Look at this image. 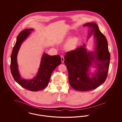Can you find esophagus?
I'll use <instances>...</instances> for the list:
<instances>
[{"label":"esophagus","instance_id":"34e87169","mask_svg":"<svg viewBox=\"0 0 122 122\" xmlns=\"http://www.w3.org/2000/svg\"><path fill=\"white\" fill-rule=\"evenodd\" d=\"M61 61L62 63L64 62V57L63 56H61Z\"/></svg>","mask_w":122,"mask_h":122}]
</instances>
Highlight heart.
Here are the masks:
<instances>
[{"label":"heart","instance_id":"heart-1","mask_svg":"<svg viewBox=\"0 0 122 122\" xmlns=\"http://www.w3.org/2000/svg\"><path fill=\"white\" fill-rule=\"evenodd\" d=\"M79 42V39L77 37H70L65 44L64 47L66 50L70 51L76 48Z\"/></svg>","mask_w":122,"mask_h":122}]
</instances>
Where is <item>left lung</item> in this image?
<instances>
[{
	"label": "left lung",
	"instance_id": "1",
	"mask_svg": "<svg viewBox=\"0 0 122 122\" xmlns=\"http://www.w3.org/2000/svg\"><path fill=\"white\" fill-rule=\"evenodd\" d=\"M90 28L89 37L93 33L95 46L93 51H88L86 45L67 52L64 56L69 84L74 89L86 91L96 89L105 81L110 62V54L106 37L99 29L96 23H88L83 25ZM96 69L92 74L90 68Z\"/></svg>",
	"mask_w": 122,
	"mask_h": 122
}]
</instances>
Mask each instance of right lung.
I'll use <instances>...</instances> for the list:
<instances>
[{"instance_id": "add662e5", "label": "right lung", "mask_w": 122, "mask_h": 122, "mask_svg": "<svg viewBox=\"0 0 122 122\" xmlns=\"http://www.w3.org/2000/svg\"><path fill=\"white\" fill-rule=\"evenodd\" d=\"M33 30V29L24 30L17 36L11 56L10 68L13 77L20 85L30 91H38L43 89L48 85L52 73L61 64V59L59 55L51 56L43 53L36 76L31 80L22 78L19 71L17 56L23 42L28 37Z\"/></svg>"}]
</instances>
